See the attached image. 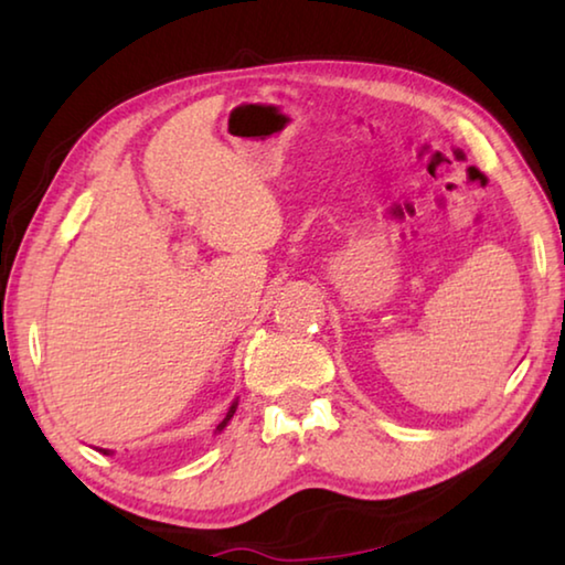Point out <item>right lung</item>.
I'll return each instance as SVG.
<instances>
[{
    "label": "right lung",
    "instance_id": "obj_1",
    "mask_svg": "<svg viewBox=\"0 0 565 565\" xmlns=\"http://www.w3.org/2000/svg\"><path fill=\"white\" fill-rule=\"evenodd\" d=\"M236 406H238V404H236V401H234V404H232V408H228V414H226V418L222 420V424H218V426H216V431H222V428H224V426L228 424V420H232V416H234V411H236ZM102 454H109V451H102Z\"/></svg>",
    "mask_w": 565,
    "mask_h": 565
}]
</instances>
